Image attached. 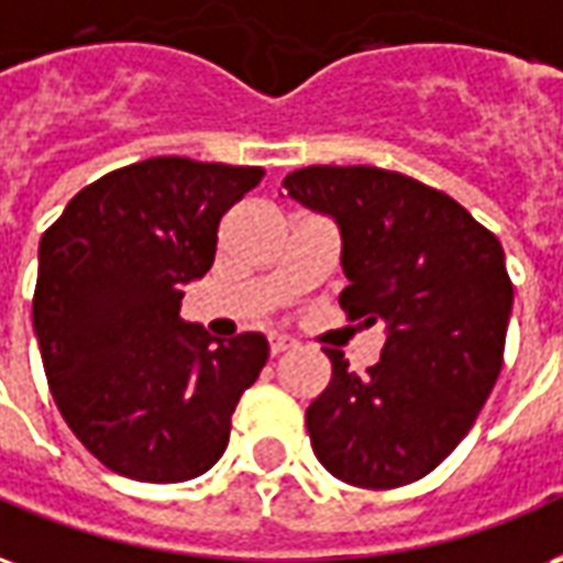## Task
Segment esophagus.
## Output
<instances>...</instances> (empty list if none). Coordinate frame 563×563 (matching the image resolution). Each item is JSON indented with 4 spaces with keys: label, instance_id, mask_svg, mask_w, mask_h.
<instances>
[{
    "label": "esophagus",
    "instance_id": "34e87169",
    "mask_svg": "<svg viewBox=\"0 0 563 563\" xmlns=\"http://www.w3.org/2000/svg\"><path fill=\"white\" fill-rule=\"evenodd\" d=\"M287 347H290V339H287V335H269V354H285Z\"/></svg>",
    "mask_w": 563,
    "mask_h": 563
}]
</instances>
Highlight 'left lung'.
<instances>
[{"mask_svg": "<svg viewBox=\"0 0 563 563\" xmlns=\"http://www.w3.org/2000/svg\"><path fill=\"white\" fill-rule=\"evenodd\" d=\"M282 186L339 224L347 318L387 330L366 375L323 347L332 377L306 411L311 450L342 483L408 486L453 453L498 380L512 309L504 249L453 197L393 170L314 164Z\"/></svg>", "mask_w": 563, "mask_h": 563, "instance_id": "1", "label": "left lung"}]
</instances>
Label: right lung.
Listing matches in <instances>:
<instances>
[{"instance_id": "right-lung-1", "label": "right lung", "mask_w": 563, "mask_h": 563, "mask_svg": "<svg viewBox=\"0 0 563 563\" xmlns=\"http://www.w3.org/2000/svg\"><path fill=\"white\" fill-rule=\"evenodd\" d=\"M261 167L146 158L68 200L38 245L32 323L56 408L122 477L183 483L216 465L231 413L266 366L261 332L216 339L179 318L219 221Z\"/></svg>"}]
</instances>
